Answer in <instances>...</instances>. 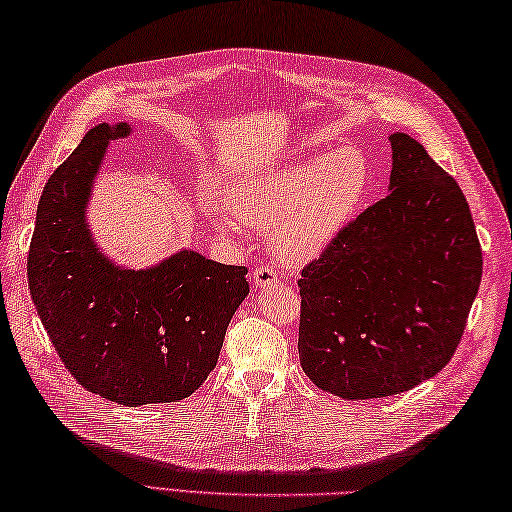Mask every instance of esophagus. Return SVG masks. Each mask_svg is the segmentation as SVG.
Returning <instances> with one entry per match:
<instances>
[{
	"label": "esophagus",
	"instance_id": "esophagus-1",
	"mask_svg": "<svg viewBox=\"0 0 512 512\" xmlns=\"http://www.w3.org/2000/svg\"><path fill=\"white\" fill-rule=\"evenodd\" d=\"M252 282L258 286V289H265V286L278 282V273L269 267H256L252 271Z\"/></svg>",
	"mask_w": 512,
	"mask_h": 512
}]
</instances>
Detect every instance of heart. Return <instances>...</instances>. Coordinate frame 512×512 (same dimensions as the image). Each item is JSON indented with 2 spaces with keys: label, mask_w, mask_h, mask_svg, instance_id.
Returning <instances> with one entry per match:
<instances>
[{
  "label": "heart",
  "mask_w": 512,
  "mask_h": 512,
  "mask_svg": "<svg viewBox=\"0 0 512 512\" xmlns=\"http://www.w3.org/2000/svg\"><path fill=\"white\" fill-rule=\"evenodd\" d=\"M371 186L369 158L354 145L291 162L234 182L229 213L217 215L221 232L236 234L241 223L269 230L271 252L284 265L319 258L365 204Z\"/></svg>",
  "instance_id": "obj_1"
}]
</instances>
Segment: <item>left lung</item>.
<instances>
[{"label": "left lung", "mask_w": 512, "mask_h": 512, "mask_svg": "<svg viewBox=\"0 0 512 512\" xmlns=\"http://www.w3.org/2000/svg\"><path fill=\"white\" fill-rule=\"evenodd\" d=\"M389 139V195L297 280L299 363L343 400L397 395L436 376L463 339L482 280L460 186L408 134Z\"/></svg>", "instance_id": "obj_1"}]
</instances>
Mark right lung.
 <instances>
[{
    "label": "right lung",
    "mask_w": 512,
    "mask_h": 512,
    "mask_svg": "<svg viewBox=\"0 0 512 512\" xmlns=\"http://www.w3.org/2000/svg\"><path fill=\"white\" fill-rule=\"evenodd\" d=\"M128 123H99L47 180L28 254V286L62 363L86 391L123 406L178 402L215 369L247 267L182 249L149 269L97 252L86 202L110 141Z\"/></svg>",
    "instance_id": "add662e5"
}]
</instances>
